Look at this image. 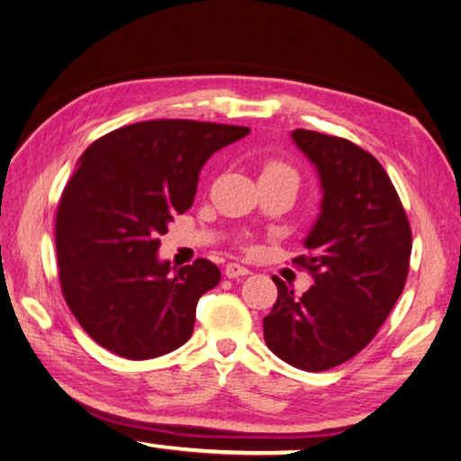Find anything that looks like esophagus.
I'll use <instances>...</instances> for the list:
<instances>
[{
  "mask_svg": "<svg viewBox=\"0 0 461 461\" xmlns=\"http://www.w3.org/2000/svg\"><path fill=\"white\" fill-rule=\"evenodd\" d=\"M223 274L228 276V278H240V276H248L249 274V270L248 267H244V266H240V264H228L225 266V270H223Z\"/></svg>",
  "mask_w": 461,
  "mask_h": 461,
  "instance_id": "obj_1",
  "label": "esophagus"
}]
</instances>
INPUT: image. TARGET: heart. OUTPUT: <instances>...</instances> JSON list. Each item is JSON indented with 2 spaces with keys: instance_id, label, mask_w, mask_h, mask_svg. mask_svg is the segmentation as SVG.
I'll use <instances>...</instances> for the list:
<instances>
[{
  "instance_id": "heart-1",
  "label": "heart",
  "mask_w": 461,
  "mask_h": 461,
  "mask_svg": "<svg viewBox=\"0 0 461 461\" xmlns=\"http://www.w3.org/2000/svg\"><path fill=\"white\" fill-rule=\"evenodd\" d=\"M264 173H270V175H286V177L296 179V171L292 169L290 165L282 163V161H267L264 165Z\"/></svg>"
}]
</instances>
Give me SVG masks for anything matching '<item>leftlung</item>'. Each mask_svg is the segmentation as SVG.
<instances>
[{
  "label": "left lung",
  "mask_w": 461,
  "mask_h": 461,
  "mask_svg": "<svg viewBox=\"0 0 461 461\" xmlns=\"http://www.w3.org/2000/svg\"><path fill=\"white\" fill-rule=\"evenodd\" d=\"M292 140L311 158L322 185L321 215L304 240L314 286L296 296L280 278L264 318V340L284 363L326 371L361 353L403 292L411 225L376 158L347 139L296 129Z\"/></svg>",
  "instance_id": "obj_1"
}]
</instances>
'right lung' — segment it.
Wrapping results in <instances>:
<instances>
[{
    "label": "right lung",
    "mask_w": 461,
    "mask_h": 461,
    "mask_svg": "<svg viewBox=\"0 0 461 461\" xmlns=\"http://www.w3.org/2000/svg\"><path fill=\"white\" fill-rule=\"evenodd\" d=\"M248 127L158 119L96 139L66 183L56 256L66 304L92 340L131 361L189 340L195 308L221 272L205 258L171 272L157 258L177 213L194 205L199 171Z\"/></svg>",
    "instance_id": "obj_1"
}]
</instances>
